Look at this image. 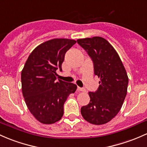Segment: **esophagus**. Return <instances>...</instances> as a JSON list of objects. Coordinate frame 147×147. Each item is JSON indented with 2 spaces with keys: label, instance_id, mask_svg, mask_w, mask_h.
<instances>
[{
  "label": "esophagus",
  "instance_id": "34e87169",
  "mask_svg": "<svg viewBox=\"0 0 147 147\" xmlns=\"http://www.w3.org/2000/svg\"><path fill=\"white\" fill-rule=\"evenodd\" d=\"M77 90L80 91H82V92H86V89L84 88H81V87H77Z\"/></svg>",
  "mask_w": 147,
  "mask_h": 147
}]
</instances>
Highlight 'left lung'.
Instances as JSON below:
<instances>
[{
	"label": "left lung",
	"mask_w": 147,
	"mask_h": 147,
	"mask_svg": "<svg viewBox=\"0 0 147 147\" xmlns=\"http://www.w3.org/2000/svg\"><path fill=\"white\" fill-rule=\"evenodd\" d=\"M77 41L91 58L94 74L100 79L98 89L88 92L90 102L81 108V114L90 123H107L118 114L126 96V70L118 53L105 38L96 36Z\"/></svg>",
	"instance_id": "obj_1"
}]
</instances>
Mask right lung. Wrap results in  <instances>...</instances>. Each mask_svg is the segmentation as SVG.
Returning <instances> with one entry per match:
<instances>
[{
	"instance_id": "1",
	"label": "right lung",
	"mask_w": 147,
	"mask_h": 147,
	"mask_svg": "<svg viewBox=\"0 0 147 147\" xmlns=\"http://www.w3.org/2000/svg\"><path fill=\"white\" fill-rule=\"evenodd\" d=\"M77 42L54 38L33 49L22 71V94L27 107L38 121L52 124L63 115V107L77 85L56 80V70L61 68L66 51Z\"/></svg>"
}]
</instances>
